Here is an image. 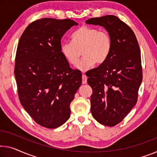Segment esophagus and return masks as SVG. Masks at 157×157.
I'll use <instances>...</instances> for the list:
<instances>
[{
  "mask_svg": "<svg viewBox=\"0 0 157 157\" xmlns=\"http://www.w3.org/2000/svg\"><path fill=\"white\" fill-rule=\"evenodd\" d=\"M87 79H88V77L85 74H83V76H82V83L83 84H86L87 83Z\"/></svg>",
  "mask_w": 157,
  "mask_h": 157,
  "instance_id": "34e87169",
  "label": "esophagus"
}]
</instances>
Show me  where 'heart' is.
I'll return each instance as SVG.
<instances>
[{"instance_id":"b5f03b06","label":"heart","mask_w":157,"mask_h":157,"mask_svg":"<svg viewBox=\"0 0 157 157\" xmlns=\"http://www.w3.org/2000/svg\"><path fill=\"white\" fill-rule=\"evenodd\" d=\"M71 43L61 45V52L71 65L78 64L81 52L83 57L77 65L81 71H86L94 64H101L109 57L112 49V39L106 31L91 26H83L71 36Z\"/></svg>"}]
</instances>
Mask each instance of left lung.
Returning <instances> with one entry per match:
<instances>
[{
  "label": "left lung",
  "mask_w": 157,
  "mask_h": 157,
  "mask_svg": "<svg viewBox=\"0 0 157 157\" xmlns=\"http://www.w3.org/2000/svg\"><path fill=\"white\" fill-rule=\"evenodd\" d=\"M86 23L103 26L112 39L107 60L86 74L93 89L90 111L93 118L105 126H114L137 102L143 81L138 42L131 29L116 16L90 18Z\"/></svg>",
  "instance_id": "8db88e82"
}]
</instances>
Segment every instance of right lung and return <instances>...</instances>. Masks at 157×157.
<instances>
[{
    "mask_svg": "<svg viewBox=\"0 0 157 157\" xmlns=\"http://www.w3.org/2000/svg\"><path fill=\"white\" fill-rule=\"evenodd\" d=\"M74 20L43 18L31 23L19 41L15 57L18 95L24 109L41 126L55 128L70 117V103L82 83L61 52V38Z\"/></svg>",
    "mask_w": 157,
    "mask_h": 157,
    "instance_id": "add662e5",
    "label": "right lung"
}]
</instances>
